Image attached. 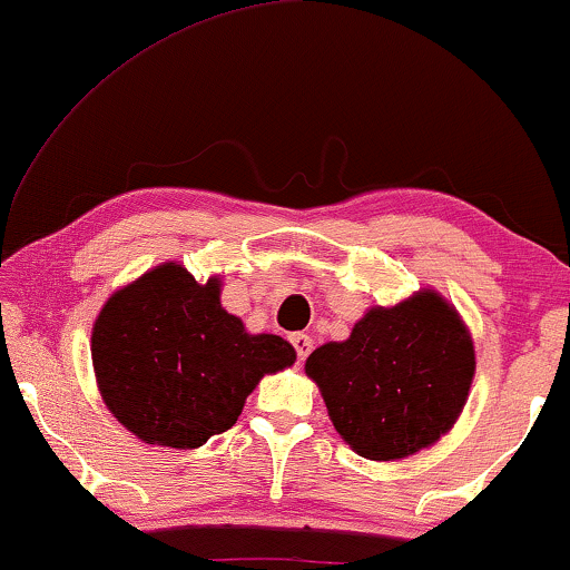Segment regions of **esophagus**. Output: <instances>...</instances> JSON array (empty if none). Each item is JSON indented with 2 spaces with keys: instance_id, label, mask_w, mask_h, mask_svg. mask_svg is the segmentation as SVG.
Listing matches in <instances>:
<instances>
[{
  "instance_id": "1",
  "label": "esophagus",
  "mask_w": 570,
  "mask_h": 570,
  "mask_svg": "<svg viewBox=\"0 0 570 570\" xmlns=\"http://www.w3.org/2000/svg\"><path fill=\"white\" fill-rule=\"evenodd\" d=\"M291 342H293L295 353H298V361H306L311 350H314V340H311L308 334H303V332H295L293 337H291Z\"/></svg>"
}]
</instances>
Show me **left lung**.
<instances>
[{
  "label": "left lung",
  "mask_w": 570,
  "mask_h": 570,
  "mask_svg": "<svg viewBox=\"0 0 570 570\" xmlns=\"http://www.w3.org/2000/svg\"><path fill=\"white\" fill-rule=\"evenodd\" d=\"M306 376L355 454L396 462L454 428L474 379V342L454 303L423 287L371 306L347 340L316 347Z\"/></svg>",
  "instance_id": "obj_1"
}]
</instances>
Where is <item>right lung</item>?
<instances>
[{"instance_id": "1", "label": "right lung", "mask_w": 570, "mask_h": 570, "mask_svg": "<svg viewBox=\"0 0 570 570\" xmlns=\"http://www.w3.org/2000/svg\"><path fill=\"white\" fill-rule=\"evenodd\" d=\"M220 291V275L197 283L184 264L163 262L111 293L96 316L98 392L139 441L199 449L233 428L264 376L295 363L291 342L246 332Z\"/></svg>"}]
</instances>
